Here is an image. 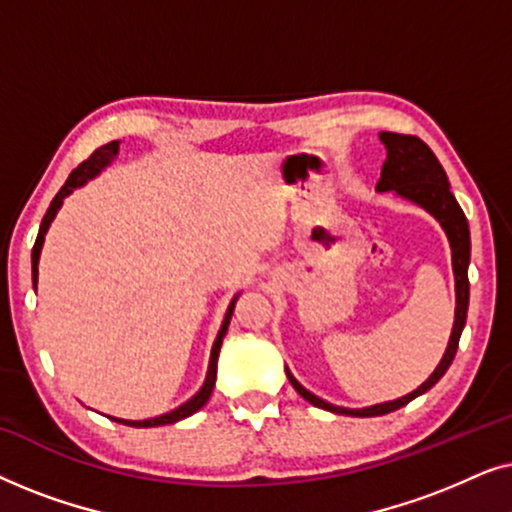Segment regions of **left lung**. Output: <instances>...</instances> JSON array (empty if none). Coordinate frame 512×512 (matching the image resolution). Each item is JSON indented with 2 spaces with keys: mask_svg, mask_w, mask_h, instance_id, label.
Segmentation results:
<instances>
[{
  "mask_svg": "<svg viewBox=\"0 0 512 512\" xmlns=\"http://www.w3.org/2000/svg\"><path fill=\"white\" fill-rule=\"evenodd\" d=\"M380 139L384 142V146H387V160H384L382 177L377 181V191H396L398 195H403V198L422 205L426 212L436 216L440 226L445 228L447 237H450L454 277H457V314H454L452 338H450V345H447L443 361L438 363V368L433 370V375L422 384V387L415 389L408 396L398 398V401L373 405V408H366V410L338 408V405H331L310 394V391L303 389L296 380H293L291 373H286L289 375V382L293 384V389H296L307 403L317 405V408L338 412V415H352V417L387 415V412L403 408V405H408L412 398H417L419 394H424V391H429L433 384L445 375V370L450 368V363L454 361V354H457L459 338H461V331H464L466 312H468V261H471V233H468L466 216L461 212L459 202L454 200V195L450 191V181H447L443 165L438 163L436 153H433L429 146L415 135L382 132Z\"/></svg>",
  "mask_w": 512,
  "mask_h": 512,
  "instance_id": "obj_1",
  "label": "left lung"
}]
</instances>
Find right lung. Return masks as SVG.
<instances>
[{
  "instance_id": "right-lung-1",
  "label": "right lung",
  "mask_w": 512,
  "mask_h": 512,
  "mask_svg": "<svg viewBox=\"0 0 512 512\" xmlns=\"http://www.w3.org/2000/svg\"><path fill=\"white\" fill-rule=\"evenodd\" d=\"M118 153V142H109L100 146V149H95L93 153H90V158L83 160V163L76 167V170H72V174H69L65 186L60 188L58 195H55L51 207H48V212L44 216V221H41V228H39V235H37V242H34L32 247V279H34V286H37V265H39V254H41V244H44V235L48 226H51V221L55 219V214H58V209L62 205V198H67L69 193L74 191V188H79L81 184H86V181L90 177H95L97 172L102 170L104 165L111 163V158H114ZM233 310H235V300L230 303L228 312H226V319H223V326L219 335H216V342L212 347V359H209V370H207V380L205 384H202V389L195 394L191 401H186L184 405H179L177 410L167 412V415H160L156 419H144V422H128V419H116V422L121 424H128V426H163V424H174L179 422V419H184L188 415H193V412H198L202 405H205L209 401V396H212V389H214V382H216V359H219V349H221V342H223V335H226L228 331V324H230V317H233Z\"/></svg>"
}]
</instances>
